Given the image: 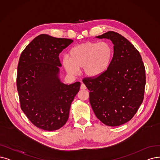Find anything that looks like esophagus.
<instances>
[{
    "instance_id": "1",
    "label": "esophagus",
    "mask_w": 160,
    "mask_h": 160,
    "mask_svg": "<svg viewBox=\"0 0 160 160\" xmlns=\"http://www.w3.org/2000/svg\"><path fill=\"white\" fill-rule=\"evenodd\" d=\"M87 87L85 86V85L84 83H81V89H82V90H85V89H86Z\"/></svg>"
}]
</instances>
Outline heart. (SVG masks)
Masks as SVG:
<instances>
[{
  "label": "heart",
  "mask_w": 160,
  "mask_h": 160,
  "mask_svg": "<svg viewBox=\"0 0 160 160\" xmlns=\"http://www.w3.org/2000/svg\"><path fill=\"white\" fill-rule=\"evenodd\" d=\"M113 55L111 44L107 42H87L78 44L69 51V58L63 57V66L67 72L76 75L79 69L91 78L103 74L110 67Z\"/></svg>",
  "instance_id": "heart-1"
}]
</instances>
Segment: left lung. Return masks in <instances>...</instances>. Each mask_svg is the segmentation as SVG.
<instances>
[{"label":"left lung","mask_w":160,"mask_h":160,"mask_svg":"<svg viewBox=\"0 0 160 160\" xmlns=\"http://www.w3.org/2000/svg\"><path fill=\"white\" fill-rule=\"evenodd\" d=\"M113 44L111 64L103 74L85 78L89 101L97 118L108 126L130 121L142 103L146 85L145 67L137 49L123 36L108 31L97 37Z\"/></svg>","instance_id":"1"}]
</instances>
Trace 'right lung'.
I'll return each mask as SVG.
<instances>
[{
  "label": "right lung",
  "instance_id": "right-lung-1",
  "mask_svg": "<svg viewBox=\"0 0 160 160\" xmlns=\"http://www.w3.org/2000/svg\"><path fill=\"white\" fill-rule=\"evenodd\" d=\"M73 40L41 34L22 52L17 72L20 107L31 122L44 131L58 130L69 118L72 102L81 83L60 82L59 54Z\"/></svg>",
  "mask_w": 160,
  "mask_h": 160
}]
</instances>
